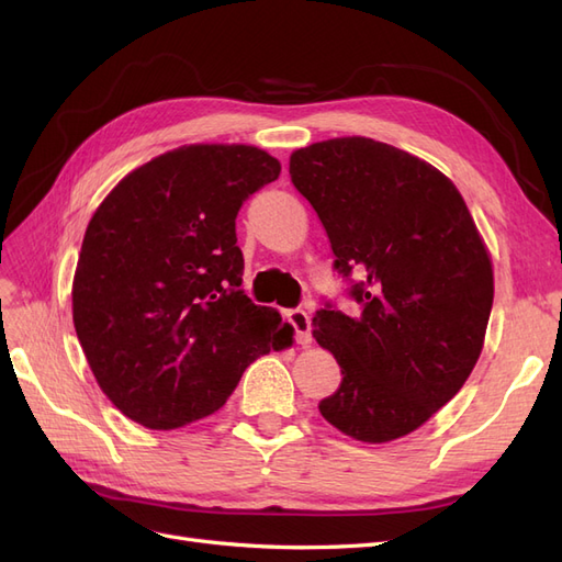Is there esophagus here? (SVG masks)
Wrapping results in <instances>:
<instances>
[{
  "instance_id": "34e87169",
  "label": "esophagus",
  "mask_w": 562,
  "mask_h": 562,
  "mask_svg": "<svg viewBox=\"0 0 562 562\" xmlns=\"http://www.w3.org/2000/svg\"><path fill=\"white\" fill-rule=\"evenodd\" d=\"M285 316H288V323H291L293 330H295L297 345H302V347L312 345V321H310V314L304 312V310H291Z\"/></svg>"
}]
</instances>
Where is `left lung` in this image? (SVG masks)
<instances>
[{"instance_id":"left-lung-1","label":"left lung","mask_w":562,"mask_h":562,"mask_svg":"<svg viewBox=\"0 0 562 562\" xmlns=\"http://www.w3.org/2000/svg\"><path fill=\"white\" fill-rule=\"evenodd\" d=\"M291 180L361 304L347 316L326 302L314 316L316 342L342 370L318 411L363 443L411 434L483 349L495 279L467 203L431 164L361 135L293 151Z\"/></svg>"}]
</instances>
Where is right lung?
<instances>
[{
    "label": "right lung",
    "mask_w": 562,
    "mask_h": 562,
    "mask_svg": "<svg viewBox=\"0 0 562 562\" xmlns=\"http://www.w3.org/2000/svg\"><path fill=\"white\" fill-rule=\"evenodd\" d=\"M281 164L250 145H187L135 168L83 234L72 318L93 375L128 419L178 429L225 405L293 328L241 291L236 215Z\"/></svg>",
    "instance_id": "add662e5"
}]
</instances>
